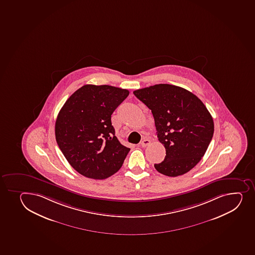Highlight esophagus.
<instances>
[{
	"mask_svg": "<svg viewBox=\"0 0 255 255\" xmlns=\"http://www.w3.org/2000/svg\"><path fill=\"white\" fill-rule=\"evenodd\" d=\"M150 144V139H144L142 140L141 143H140V146L142 147H145V146H147L148 144Z\"/></svg>",
	"mask_w": 255,
	"mask_h": 255,
	"instance_id": "34e87169",
	"label": "esophagus"
}]
</instances>
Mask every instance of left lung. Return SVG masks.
<instances>
[{
  "label": "left lung",
  "instance_id": "left-lung-1",
  "mask_svg": "<svg viewBox=\"0 0 255 255\" xmlns=\"http://www.w3.org/2000/svg\"><path fill=\"white\" fill-rule=\"evenodd\" d=\"M155 120L158 139L165 148L162 162L155 164L160 173L178 176L199 162L214 131L213 117L200 99L188 90L160 84L134 90Z\"/></svg>",
  "mask_w": 255,
  "mask_h": 255
}]
</instances>
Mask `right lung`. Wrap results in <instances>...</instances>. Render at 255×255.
<instances>
[{
	"label": "right lung",
	"mask_w": 255,
	"mask_h": 255,
	"mask_svg": "<svg viewBox=\"0 0 255 255\" xmlns=\"http://www.w3.org/2000/svg\"><path fill=\"white\" fill-rule=\"evenodd\" d=\"M129 90L86 84L68 98L58 113L56 140L68 163L79 174L106 179L121 169L129 148L119 141L111 115Z\"/></svg>",
	"instance_id": "add662e5"
}]
</instances>
